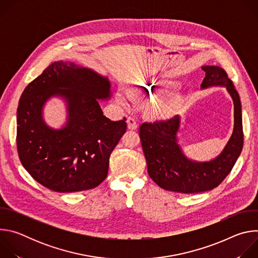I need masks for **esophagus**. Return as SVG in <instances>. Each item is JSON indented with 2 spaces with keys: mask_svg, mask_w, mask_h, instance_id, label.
Segmentation results:
<instances>
[{
  "mask_svg": "<svg viewBox=\"0 0 258 258\" xmlns=\"http://www.w3.org/2000/svg\"><path fill=\"white\" fill-rule=\"evenodd\" d=\"M127 127L130 130H136L138 127V123H137V119L135 117L130 116L127 118Z\"/></svg>",
  "mask_w": 258,
  "mask_h": 258,
  "instance_id": "esophagus-1",
  "label": "esophagus"
}]
</instances>
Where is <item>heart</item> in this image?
Listing matches in <instances>:
<instances>
[{
    "label": "heart",
    "mask_w": 258,
    "mask_h": 258,
    "mask_svg": "<svg viewBox=\"0 0 258 258\" xmlns=\"http://www.w3.org/2000/svg\"><path fill=\"white\" fill-rule=\"evenodd\" d=\"M128 94L131 95L132 92H130ZM168 108H169V107H159V108L157 109V111H158L159 113H166V112L168 111Z\"/></svg>",
    "instance_id": "b5f03b06"
}]
</instances>
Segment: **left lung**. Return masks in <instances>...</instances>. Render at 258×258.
<instances>
[{"label":"left lung","mask_w":258,"mask_h":258,"mask_svg":"<svg viewBox=\"0 0 258 258\" xmlns=\"http://www.w3.org/2000/svg\"><path fill=\"white\" fill-rule=\"evenodd\" d=\"M205 78L202 89L212 86L226 87L234 102V131L224 151L208 162H196L182 154L177 144L180 118L143 122L139 135L150 177L167 191L194 194L212 190L231 172L243 148L242 110L238 92L228 73L219 66H203Z\"/></svg>","instance_id":"left-lung-1"}]
</instances>
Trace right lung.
Masks as SVG:
<instances>
[{
  "instance_id": "right-lung-1",
  "label": "right lung",
  "mask_w": 258,
  "mask_h": 258,
  "mask_svg": "<svg viewBox=\"0 0 258 258\" xmlns=\"http://www.w3.org/2000/svg\"><path fill=\"white\" fill-rule=\"evenodd\" d=\"M53 95L68 101L69 121L50 129L41 110ZM110 97L107 78L72 62L58 61L24 89L17 109V151L23 167L59 193L94 189L106 178L109 158L126 131V118L103 115L98 99Z\"/></svg>"
}]
</instances>
